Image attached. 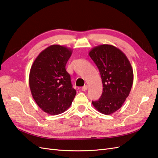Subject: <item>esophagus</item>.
<instances>
[{"instance_id":"1","label":"esophagus","mask_w":158,"mask_h":158,"mask_svg":"<svg viewBox=\"0 0 158 158\" xmlns=\"http://www.w3.org/2000/svg\"><path fill=\"white\" fill-rule=\"evenodd\" d=\"M87 89V85H84V86L82 87V88H81V90H82V91H86Z\"/></svg>"}]
</instances>
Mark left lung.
Instances as JSON below:
<instances>
[{"instance_id": "left-lung-1", "label": "left lung", "mask_w": 158, "mask_h": 158, "mask_svg": "<svg viewBox=\"0 0 158 158\" xmlns=\"http://www.w3.org/2000/svg\"><path fill=\"white\" fill-rule=\"evenodd\" d=\"M100 71L103 92L92 104L98 111L112 114L122 107L133 83V71L124 53L110 44L99 45L89 52Z\"/></svg>"}]
</instances>
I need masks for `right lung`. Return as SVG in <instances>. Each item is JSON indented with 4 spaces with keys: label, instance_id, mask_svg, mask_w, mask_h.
Listing matches in <instances>:
<instances>
[{
    "label": "right lung",
    "instance_id": "add662e5",
    "mask_svg": "<svg viewBox=\"0 0 158 158\" xmlns=\"http://www.w3.org/2000/svg\"><path fill=\"white\" fill-rule=\"evenodd\" d=\"M71 48L58 44L42 51L33 63L29 83L34 100L44 112L57 115L70 107L76 95L65 66Z\"/></svg>",
    "mask_w": 158,
    "mask_h": 158
}]
</instances>
